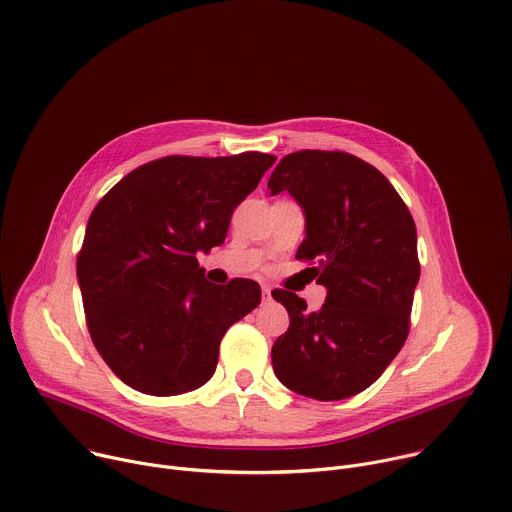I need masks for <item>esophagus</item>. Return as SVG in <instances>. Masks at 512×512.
Here are the masks:
<instances>
[{"instance_id":"esophagus-1","label":"esophagus","mask_w":512,"mask_h":512,"mask_svg":"<svg viewBox=\"0 0 512 512\" xmlns=\"http://www.w3.org/2000/svg\"><path fill=\"white\" fill-rule=\"evenodd\" d=\"M261 294H263V300L269 302V300H271V287H269V285H263V287H261Z\"/></svg>"}]
</instances>
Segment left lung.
Listing matches in <instances>:
<instances>
[{"mask_svg":"<svg viewBox=\"0 0 512 512\" xmlns=\"http://www.w3.org/2000/svg\"><path fill=\"white\" fill-rule=\"evenodd\" d=\"M267 188L287 190L304 208L296 259L314 263L308 269L328 289L320 312L294 291H271L289 314L271 348L273 371L304 397H352L383 375L407 340L419 281L413 216L377 168L346 152L289 154Z\"/></svg>","mask_w":512,"mask_h":512,"instance_id":"left-lung-1","label":"left lung"}]
</instances>
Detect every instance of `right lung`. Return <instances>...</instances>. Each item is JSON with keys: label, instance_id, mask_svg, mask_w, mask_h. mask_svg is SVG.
<instances>
[{"label": "right lung", "instance_id": "right-lung-1", "mask_svg": "<svg viewBox=\"0 0 512 512\" xmlns=\"http://www.w3.org/2000/svg\"><path fill=\"white\" fill-rule=\"evenodd\" d=\"M275 156H168L121 178L91 212L77 275L89 334L131 389L170 397L202 387L225 332L255 310L253 279L214 285L196 253L225 243L233 210Z\"/></svg>", "mask_w": 512, "mask_h": 512}]
</instances>
